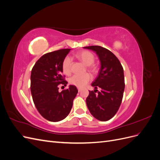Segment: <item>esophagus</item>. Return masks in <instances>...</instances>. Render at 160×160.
Returning <instances> with one entry per match:
<instances>
[{"mask_svg": "<svg viewBox=\"0 0 160 160\" xmlns=\"http://www.w3.org/2000/svg\"><path fill=\"white\" fill-rule=\"evenodd\" d=\"M81 90H82V89H81V88H78V91H79V92H81Z\"/></svg>", "mask_w": 160, "mask_h": 160, "instance_id": "1", "label": "esophagus"}]
</instances>
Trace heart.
Masks as SVG:
<instances>
[{
  "label": "heart",
  "mask_w": 160,
  "mask_h": 160,
  "mask_svg": "<svg viewBox=\"0 0 160 160\" xmlns=\"http://www.w3.org/2000/svg\"><path fill=\"white\" fill-rule=\"evenodd\" d=\"M77 59H79L84 65L88 66V69L92 71H95V67L92 65L95 61V57L92 53L88 51H83L77 52L76 54ZM72 65L71 58L69 56H67L62 61V69L65 74L69 75L71 72V67ZM91 79V75L89 73L83 75H74L69 79V83L75 85L77 88H82L88 84Z\"/></svg>",
  "instance_id": "obj_1"
}]
</instances>
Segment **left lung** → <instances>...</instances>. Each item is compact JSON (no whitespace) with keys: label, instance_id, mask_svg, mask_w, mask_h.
<instances>
[{"label":"left lung","instance_id":"left-lung-1","mask_svg":"<svg viewBox=\"0 0 160 160\" xmlns=\"http://www.w3.org/2000/svg\"><path fill=\"white\" fill-rule=\"evenodd\" d=\"M94 51L100 61V69L91 85L86 103L91 114L101 122L112 118L122 103L125 89L123 69L116 56L108 49L100 46L85 47ZM98 88L101 90L98 92ZM98 92L96 94L95 93Z\"/></svg>","mask_w":160,"mask_h":160}]
</instances>
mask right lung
I'll return each mask as SVG.
<instances>
[{
  "mask_svg": "<svg viewBox=\"0 0 160 160\" xmlns=\"http://www.w3.org/2000/svg\"><path fill=\"white\" fill-rule=\"evenodd\" d=\"M70 51L65 49L47 53L36 62L31 71L34 104L42 117L52 122H59L69 115L78 92L72 85L61 92L58 88L60 84H67L62 75V62Z\"/></svg>",
  "mask_w": 160,
  "mask_h": 160,
  "instance_id": "obj_1",
  "label": "right lung"
}]
</instances>
